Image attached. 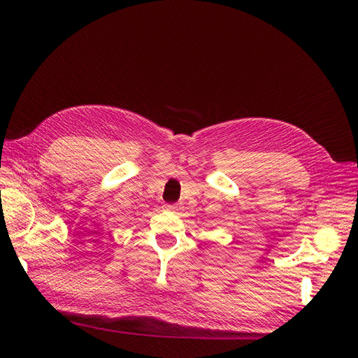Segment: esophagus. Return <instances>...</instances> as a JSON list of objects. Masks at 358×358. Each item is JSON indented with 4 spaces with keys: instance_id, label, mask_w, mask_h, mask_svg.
I'll use <instances>...</instances> for the list:
<instances>
[{
    "instance_id": "34e87169",
    "label": "esophagus",
    "mask_w": 358,
    "mask_h": 358,
    "mask_svg": "<svg viewBox=\"0 0 358 358\" xmlns=\"http://www.w3.org/2000/svg\"><path fill=\"white\" fill-rule=\"evenodd\" d=\"M164 209L169 212H179L182 208L180 204H164Z\"/></svg>"
}]
</instances>
